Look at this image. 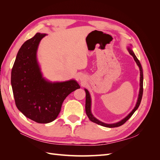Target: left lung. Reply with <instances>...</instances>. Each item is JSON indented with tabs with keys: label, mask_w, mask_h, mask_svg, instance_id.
Here are the masks:
<instances>
[{
	"label": "left lung",
	"mask_w": 160,
	"mask_h": 160,
	"mask_svg": "<svg viewBox=\"0 0 160 160\" xmlns=\"http://www.w3.org/2000/svg\"><path fill=\"white\" fill-rule=\"evenodd\" d=\"M129 52L130 53L131 55H132L134 60L135 61V62H137V64L138 65V67H139V71H140V89H139V97H138V102L136 103V105H135V108L133 109V111L131 112L126 118H124L123 120L119 122H118L116 123H113V124H107L100 122L98 119H97L95 117H93V115L91 114V98H90V95L89 93V91L85 89V93H86V101H85V111H86V114L88 115V117L89 118V119H90V121H91L92 122H94L97 124H99L100 125H102V126L106 127V128H117V127H119L121 125H122L123 124H124L127 121L132 117V115L134 113V112L135 111L138 109V108H139V106L140 105V103H141V101L142 99V95H143V70H142V67L141 64L139 61V60L138 59V58L136 57V56L135 55L134 52H133L132 50H131L129 48L128 49Z\"/></svg>",
	"instance_id": "obj_1"
}]
</instances>
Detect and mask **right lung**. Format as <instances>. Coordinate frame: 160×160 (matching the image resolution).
Segmentation results:
<instances>
[{
    "mask_svg": "<svg viewBox=\"0 0 160 160\" xmlns=\"http://www.w3.org/2000/svg\"><path fill=\"white\" fill-rule=\"evenodd\" d=\"M45 34L39 32L24 42L11 72V85L18 109L34 122L47 123L59 114L62 102L79 89L74 80L51 83L42 77L36 57L37 47Z\"/></svg>",
    "mask_w": 160,
    "mask_h": 160,
    "instance_id": "obj_1",
    "label": "right lung"
}]
</instances>
